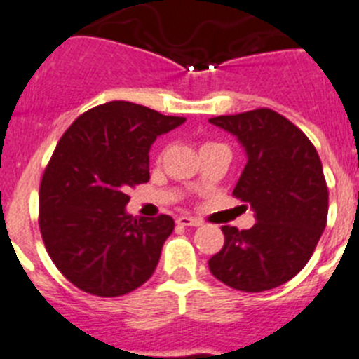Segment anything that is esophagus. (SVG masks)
<instances>
[{"mask_svg": "<svg viewBox=\"0 0 359 359\" xmlns=\"http://www.w3.org/2000/svg\"><path fill=\"white\" fill-rule=\"evenodd\" d=\"M177 224L179 226H201L203 221L201 219H195V217H189V215H180L177 219Z\"/></svg>", "mask_w": 359, "mask_h": 359, "instance_id": "esophagus-1", "label": "esophagus"}]
</instances>
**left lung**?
Wrapping results in <instances>:
<instances>
[{"instance_id": "1", "label": "left lung", "mask_w": 359, "mask_h": 359, "mask_svg": "<svg viewBox=\"0 0 359 359\" xmlns=\"http://www.w3.org/2000/svg\"><path fill=\"white\" fill-rule=\"evenodd\" d=\"M210 122L245 146L248 162L233 197L255 212L250 230L222 226L224 246L208 261L221 283L264 292L290 281L314 254L327 224L328 188L314 144L268 107Z\"/></svg>"}]
</instances>
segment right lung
<instances>
[{"mask_svg":"<svg viewBox=\"0 0 359 359\" xmlns=\"http://www.w3.org/2000/svg\"><path fill=\"white\" fill-rule=\"evenodd\" d=\"M114 100L80 114L56 144L40 184V231L62 276L80 290L118 297L153 276L175 222L126 213L128 189L149 180V147L184 122Z\"/></svg>","mask_w":359,"mask_h":359,"instance_id":"add662e5","label":"right lung"}]
</instances>
